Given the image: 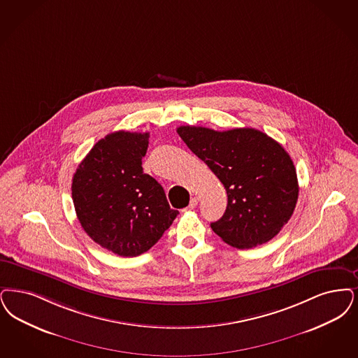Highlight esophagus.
Returning <instances> with one entry per match:
<instances>
[{"label": "esophagus", "mask_w": 358, "mask_h": 358, "mask_svg": "<svg viewBox=\"0 0 358 358\" xmlns=\"http://www.w3.org/2000/svg\"><path fill=\"white\" fill-rule=\"evenodd\" d=\"M199 205V199L197 197H193L190 202H189V209H194L196 206Z\"/></svg>", "instance_id": "obj_1"}]
</instances>
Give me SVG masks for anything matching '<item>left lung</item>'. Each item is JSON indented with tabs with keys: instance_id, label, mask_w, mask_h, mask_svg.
Returning a JSON list of instances; mask_svg holds the SVG:
<instances>
[{
	"instance_id": "1",
	"label": "left lung",
	"mask_w": 358,
	"mask_h": 358,
	"mask_svg": "<svg viewBox=\"0 0 358 358\" xmlns=\"http://www.w3.org/2000/svg\"><path fill=\"white\" fill-rule=\"evenodd\" d=\"M177 133L225 186L227 210L210 224L215 234L238 249L275 237L299 199L297 173L285 149L257 129L217 131L186 125Z\"/></svg>"
}]
</instances>
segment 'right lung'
<instances>
[{
	"label": "right lung",
	"instance_id": "1",
	"mask_svg": "<svg viewBox=\"0 0 358 358\" xmlns=\"http://www.w3.org/2000/svg\"><path fill=\"white\" fill-rule=\"evenodd\" d=\"M148 143L149 133H110L73 176V203L83 229L121 257L148 252L178 215L162 186L143 173Z\"/></svg>",
	"mask_w": 358,
	"mask_h": 358
}]
</instances>
